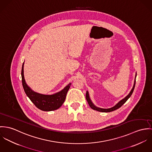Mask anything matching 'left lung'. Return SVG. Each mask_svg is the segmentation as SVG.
<instances>
[{"mask_svg": "<svg viewBox=\"0 0 152 152\" xmlns=\"http://www.w3.org/2000/svg\"><path fill=\"white\" fill-rule=\"evenodd\" d=\"M136 75H135V80H134V84L133 86V87L132 88V90H131V91L129 92V93L123 99H122L121 101H119L118 103L115 105L114 107H111V108H99V107H96L93 103V102L90 99V96H89V94H88V91H86V100L88 102L90 107L94 110H96L97 111H99V112H103V113H109V112H111V111H113L114 110H116L118 109L119 108H120L126 101L128 100V99L131 96L134 90V88H135V82H136Z\"/></svg>", "mask_w": 152, "mask_h": 152, "instance_id": "8db88e82", "label": "left lung"}]
</instances>
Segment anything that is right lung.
I'll return each instance as SVG.
<instances>
[{"mask_svg": "<svg viewBox=\"0 0 152 152\" xmlns=\"http://www.w3.org/2000/svg\"><path fill=\"white\" fill-rule=\"evenodd\" d=\"M24 62L21 69L22 84L27 97L38 109L42 111H51L60 108L65 100L66 94L72 83H70L61 91L51 95L42 94L35 92L26 82L24 76Z\"/></svg>", "mask_w": 152, "mask_h": 152, "instance_id": "right-lung-1", "label": "right lung"}]
</instances>
